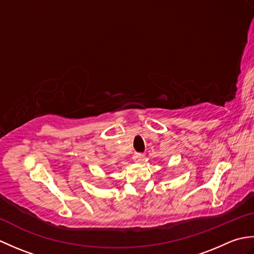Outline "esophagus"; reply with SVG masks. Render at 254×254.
Here are the masks:
<instances>
[{"label": "esophagus", "mask_w": 254, "mask_h": 254, "mask_svg": "<svg viewBox=\"0 0 254 254\" xmlns=\"http://www.w3.org/2000/svg\"><path fill=\"white\" fill-rule=\"evenodd\" d=\"M143 159V154L141 153H135L133 155V160L135 161V163H139Z\"/></svg>", "instance_id": "34e87169"}]
</instances>
